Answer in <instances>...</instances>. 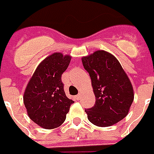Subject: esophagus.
Listing matches in <instances>:
<instances>
[{"label":"esophagus","mask_w":154,"mask_h":154,"mask_svg":"<svg viewBox=\"0 0 154 154\" xmlns=\"http://www.w3.org/2000/svg\"><path fill=\"white\" fill-rule=\"evenodd\" d=\"M80 98H81V94H78L77 95H76V99L77 100H79Z\"/></svg>","instance_id":"esophagus-1"}]
</instances>
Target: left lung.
Listing matches in <instances>:
<instances>
[{
  "label": "left lung",
  "mask_w": 154,
  "mask_h": 154,
  "mask_svg": "<svg viewBox=\"0 0 154 154\" xmlns=\"http://www.w3.org/2000/svg\"><path fill=\"white\" fill-rule=\"evenodd\" d=\"M88 72L95 104L85 109L88 119L100 127L115 125L125 119L134 100L133 87L119 60L112 54L98 50L82 59Z\"/></svg>",
  "instance_id": "left-lung-1"
}]
</instances>
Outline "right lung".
<instances>
[{
  "label": "right lung",
  "instance_id": "right-lung-1",
  "mask_svg": "<svg viewBox=\"0 0 154 154\" xmlns=\"http://www.w3.org/2000/svg\"><path fill=\"white\" fill-rule=\"evenodd\" d=\"M71 56L54 53L37 66L26 87L24 104L29 119L44 129L60 126L74 101L66 95L61 80Z\"/></svg>",
  "mask_w": 154,
  "mask_h": 154
}]
</instances>
